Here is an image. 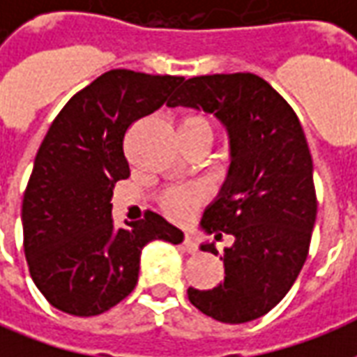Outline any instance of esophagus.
Here are the masks:
<instances>
[{
  "instance_id": "obj_1",
  "label": "esophagus",
  "mask_w": 357,
  "mask_h": 357,
  "mask_svg": "<svg viewBox=\"0 0 357 357\" xmlns=\"http://www.w3.org/2000/svg\"><path fill=\"white\" fill-rule=\"evenodd\" d=\"M183 248H185L189 255H195V252L199 250V247H197V241H195L189 233H185V237H183Z\"/></svg>"
}]
</instances>
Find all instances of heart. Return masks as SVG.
<instances>
[{"mask_svg": "<svg viewBox=\"0 0 357 357\" xmlns=\"http://www.w3.org/2000/svg\"><path fill=\"white\" fill-rule=\"evenodd\" d=\"M178 133L181 135H202L212 139V124L208 118L201 116V114H187L179 120ZM204 199L201 187H176V189H168L166 193L160 197V208L164 210L166 216L174 218V220H185L191 216V212L197 208V204Z\"/></svg>", "mask_w": 357, "mask_h": 357, "instance_id": "heart-1", "label": "heart"}]
</instances>
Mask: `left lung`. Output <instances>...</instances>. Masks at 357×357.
<instances>
[{
    "instance_id": "1",
    "label": "left lung",
    "mask_w": 357,
    "mask_h": 357,
    "mask_svg": "<svg viewBox=\"0 0 357 357\" xmlns=\"http://www.w3.org/2000/svg\"><path fill=\"white\" fill-rule=\"evenodd\" d=\"M204 110L225 126L231 164L201 227L224 233L222 283L199 291L189 302L222 323L262 317L291 291L304 266L317 214L314 166L298 116L268 82L250 73L195 76L174 93L168 107ZM201 250L220 255L214 243Z\"/></svg>"
}]
</instances>
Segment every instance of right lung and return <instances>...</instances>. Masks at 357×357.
<instances>
[{
    "mask_svg": "<svg viewBox=\"0 0 357 357\" xmlns=\"http://www.w3.org/2000/svg\"><path fill=\"white\" fill-rule=\"evenodd\" d=\"M183 82L116 68L78 91L47 130L22 199L28 269L51 306L78 317L107 312L137 284L143 247L179 245L162 216L112 224V189L130 176L128 128L160 109Z\"/></svg>",
    "mask_w": 357,
    "mask_h": 357,
    "instance_id": "right-lung-1",
    "label": "right lung"
}]
</instances>
